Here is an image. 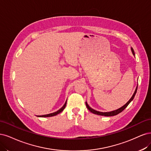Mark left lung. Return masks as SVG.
I'll return each instance as SVG.
<instances>
[{
  "label": "left lung",
  "mask_w": 151,
  "mask_h": 151,
  "mask_svg": "<svg viewBox=\"0 0 151 151\" xmlns=\"http://www.w3.org/2000/svg\"><path fill=\"white\" fill-rule=\"evenodd\" d=\"M131 50H132V53H133V55H135V53H134V50L132 49V48H131ZM137 88H136V89H135V90L134 93L133 94L132 96L131 97V99L129 100V101H127V104H126L125 105H124L123 106H122L121 108H120V109H117V110H114V111H110V112H101V111H96V110H93V109H92L91 108H90V106H89V105H88V104L86 103V106L87 109H88L91 111V113H93V114H94L99 115H103V116H114V115H117V114H120V112H122V111L126 107H127V106H128V105L131 102V101H132V100L134 99V96H135V94H136V92H137Z\"/></svg>",
  "instance_id": "left-lung-1"
}]
</instances>
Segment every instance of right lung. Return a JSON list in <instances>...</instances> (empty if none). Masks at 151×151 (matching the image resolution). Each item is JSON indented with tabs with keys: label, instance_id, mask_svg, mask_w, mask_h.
<instances>
[{
	"label": "right lung",
	"instance_id": "1",
	"mask_svg": "<svg viewBox=\"0 0 151 151\" xmlns=\"http://www.w3.org/2000/svg\"><path fill=\"white\" fill-rule=\"evenodd\" d=\"M66 101L65 102V105L63 106V107H61L59 110H58V111H56V112H54V113H52V114H47V115H40V116H40V117H49V116H55V115H58V114H60V113H61V111L65 109V106H66Z\"/></svg>",
	"mask_w": 151,
	"mask_h": 151
}]
</instances>
